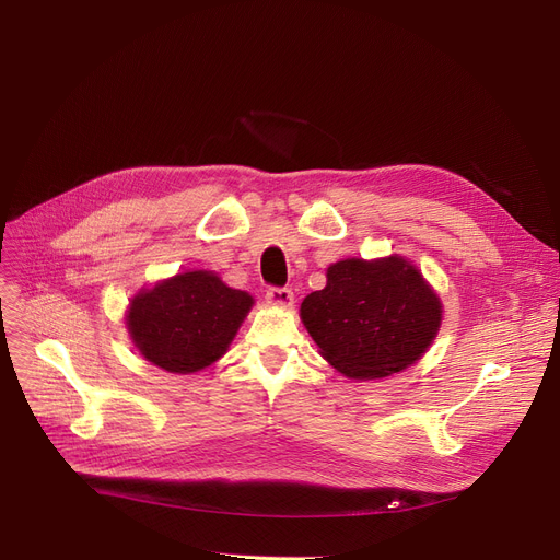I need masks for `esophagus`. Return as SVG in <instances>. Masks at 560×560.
Instances as JSON below:
<instances>
[{
  "label": "esophagus",
  "mask_w": 560,
  "mask_h": 560,
  "mask_svg": "<svg viewBox=\"0 0 560 560\" xmlns=\"http://www.w3.org/2000/svg\"><path fill=\"white\" fill-rule=\"evenodd\" d=\"M265 300H268L270 306H279V308H290L295 304V295H292L290 288H270L265 292Z\"/></svg>",
  "instance_id": "34e87169"
}]
</instances>
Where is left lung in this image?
I'll return each instance as SVG.
<instances>
[{"label":"left lung","mask_w":560,"mask_h":560,"mask_svg":"<svg viewBox=\"0 0 560 560\" xmlns=\"http://www.w3.org/2000/svg\"><path fill=\"white\" fill-rule=\"evenodd\" d=\"M300 317L331 368L372 381L427 354L443 325V302L399 254L342 258L327 268V285L302 302Z\"/></svg>","instance_id":"obj_1"}]
</instances>
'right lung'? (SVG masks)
I'll list each match as a JSON object with an SVG mask.
<instances>
[{
  "instance_id": "add662e5",
  "label": "right lung",
  "mask_w": 560,
  "mask_h": 560,
  "mask_svg": "<svg viewBox=\"0 0 560 560\" xmlns=\"http://www.w3.org/2000/svg\"><path fill=\"white\" fill-rule=\"evenodd\" d=\"M254 298L211 270H188L140 288L127 308L138 354L172 374H192L222 359Z\"/></svg>"
}]
</instances>
